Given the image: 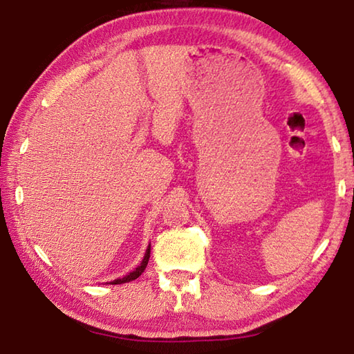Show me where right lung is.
I'll list each match as a JSON object with an SVG mask.
<instances>
[{
  "label": "right lung",
  "instance_id": "1",
  "mask_svg": "<svg viewBox=\"0 0 354 354\" xmlns=\"http://www.w3.org/2000/svg\"><path fill=\"white\" fill-rule=\"evenodd\" d=\"M149 251H151V248H149V245H148L147 253H145V256H143V259H142V262H140V266H137L136 270H133L131 273H128L127 277L118 278V279H113L111 284H123V283H129V281H134V279L139 278L140 274L143 273V270H145V268H147V263H148V259H149Z\"/></svg>",
  "mask_w": 354,
  "mask_h": 354
}]
</instances>
